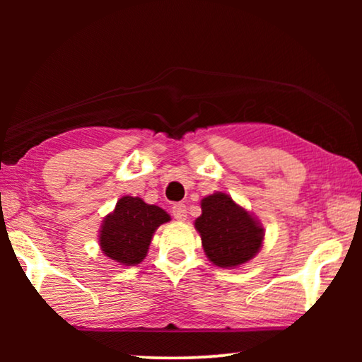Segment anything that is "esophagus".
Wrapping results in <instances>:
<instances>
[{"instance_id": "1", "label": "esophagus", "mask_w": 362, "mask_h": 362, "mask_svg": "<svg viewBox=\"0 0 362 362\" xmlns=\"http://www.w3.org/2000/svg\"><path fill=\"white\" fill-rule=\"evenodd\" d=\"M187 206L185 204H174L173 206V216L174 218L180 220V222H183V220H187Z\"/></svg>"}]
</instances>
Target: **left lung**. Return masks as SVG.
Masks as SVG:
<instances>
[{
	"instance_id": "left-lung-1",
	"label": "left lung",
	"mask_w": 362,
	"mask_h": 362,
	"mask_svg": "<svg viewBox=\"0 0 362 362\" xmlns=\"http://www.w3.org/2000/svg\"><path fill=\"white\" fill-rule=\"evenodd\" d=\"M203 214L194 220L203 249L214 265L235 268L254 259L263 241V228L226 193H214L201 201Z\"/></svg>"
}]
</instances>
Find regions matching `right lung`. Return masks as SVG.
<instances>
[{
	"label": "right lung",
	"mask_w": 362,
	"mask_h": 362,
	"mask_svg": "<svg viewBox=\"0 0 362 362\" xmlns=\"http://www.w3.org/2000/svg\"><path fill=\"white\" fill-rule=\"evenodd\" d=\"M169 214L137 196H122L100 228V249L119 265H139L148 252L153 233L169 222Z\"/></svg>",
	"instance_id": "add662e5"
}]
</instances>
